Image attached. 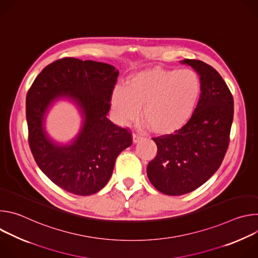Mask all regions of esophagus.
I'll return each mask as SVG.
<instances>
[{
    "mask_svg": "<svg viewBox=\"0 0 258 258\" xmlns=\"http://www.w3.org/2000/svg\"><path fill=\"white\" fill-rule=\"evenodd\" d=\"M142 139V136L141 135H139V134H133V143H138L140 140Z\"/></svg>",
    "mask_w": 258,
    "mask_h": 258,
    "instance_id": "1",
    "label": "esophagus"
}]
</instances>
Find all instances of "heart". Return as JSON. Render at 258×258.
<instances>
[{"label": "heart", "mask_w": 258, "mask_h": 258, "mask_svg": "<svg viewBox=\"0 0 258 258\" xmlns=\"http://www.w3.org/2000/svg\"><path fill=\"white\" fill-rule=\"evenodd\" d=\"M202 91L197 72L151 68L132 76L111 96L113 112L122 125L135 120L141 108L144 124L159 135L174 133L192 117Z\"/></svg>", "instance_id": "heart-1"}]
</instances>
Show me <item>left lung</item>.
Instances as JSON below:
<instances>
[{"mask_svg":"<svg viewBox=\"0 0 258 258\" xmlns=\"http://www.w3.org/2000/svg\"><path fill=\"white\" fill-rule=\"evenodd\" d=\"M200 76L202 91L190 120L170 135L153 138L157 155L147 175L161 193L178 196L199 188L216 172L226 155L234 117V99L210 65L185 59Z\"/></svg>","mask_w":258,"mask_h":258,"instance_id":"obj_1","label":"left lung"}]
</instances>
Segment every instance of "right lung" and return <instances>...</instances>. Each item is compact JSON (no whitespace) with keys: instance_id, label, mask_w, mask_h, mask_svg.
Returning a JSON list of instances; mask_svg holds the SVG:
<instances>
[{"instance_id":"right-lung-1","label":"right lung","mask_w":258,"mask_h":258,"mask_svg":"<svg viewBox=\"0 0 258 258\" xmlns=\"http://www.w3.org/2000/svg\"><path fill=\"white\" fill-rule=\"evenodd\" d=\"M118 70L107 63L76 58L46 66L26 95L28 142L40 169L63 190L81 196L103 189L119 153L133 143L131 132L107 118ZM71 100L80 110L82 127L68 144H59L44 127L49 107Z\"/></svg>"}]
</instances>
